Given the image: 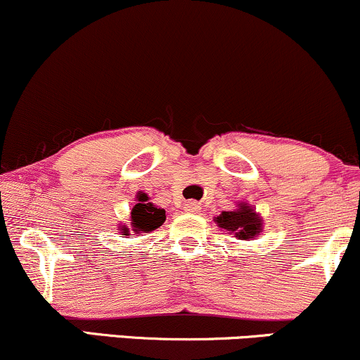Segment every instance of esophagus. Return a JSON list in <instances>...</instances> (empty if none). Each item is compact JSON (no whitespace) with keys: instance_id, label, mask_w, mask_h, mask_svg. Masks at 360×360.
Returning a JSON list of instances; mask_svg holds the SVG:
<instances>
[{"instance_id":"esophagus-1","label":"esophagus","mask_w":360,"mask_h":360,"mask_svg":"<svg viewBox=\"0 0 360 360\" xmlns=\"http://www.w3.org/2000/svg\"><path fill=\"white\" fill-rule=\"evenodd\" d=\"M200 204H197V202H185V210H187V212H190V214H198L200 212Z\"/></svg>"}]
</instances>
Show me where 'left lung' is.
Wrapping results in <instances>:
<instances>
[{
	"label": "left lung",
	"mask_w": 360,
	"mask_h": 360,
	"mask_svg": "<svg viewBox=\"0 0 360 360\" xmlns=\"http://www.w3.org/2000/svg\"><path fill=\"white\" fill-rule=\"evenodd\" d=\"M219 229L226 231L240 240H251L263 232V217L248 202H238L236 209L224 210L214 217Z\"/></svg>",
	"instance_id": "8db88e82"
}]
</instances>
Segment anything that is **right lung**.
I'll use <instances>...</instances> for the list:
<instances>
[{"instance_id":"add662e5","label":"right lung","mask_w":360,"mask_h":360,"mask_svg":"<svg viewBox=\"0 0 360 360\" xmlns=\"http://www.w3.org/2000/svg\"><path fill=\"white\" fill-rule=\"evenodd\" d=\"M131 231L134 234H141V232H151L158 229L162 224L167 221V214L162 207L155 205L153 202H150V197L145 192L136 193V205L131 209ZM131 231L128 226H120L121 236H131Z\"/></svg>"}]
</instances>
